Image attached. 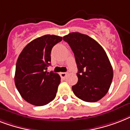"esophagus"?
<instances>
[{
    "instance_id": "esophagus-1",
    "label": "esophagus",
    "mask_w": 130,
    "mask_h": 130,
    "mask_svg": "<svg viewBox=\"0 0 130 130\" xmlns=\"http://www.w3.org/2000/svg\"><path fill=\"white\" fill-rule=\"evenodd\" d=\"M60 75H61V77L65 78V77L67 76V73H65V72H61V73H60Z\"/></svg>"
}]
</instances>
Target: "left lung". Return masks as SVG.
Here are the masks:
<instances>
[{
	"mask_svg": "<svg viewBox=\"0 0 130 130\" xmlns=\"http://www.w3.org/2000/svg\"><path fill=\"white\" fill-rule=\"evenodd\" d=\"M75 56L78 81L72 86L77 98L89 103L101 100L109 91L113 77L111 64L103 48L86 34L72 32L63 37Z\"/></svg>",
	"mask_w": 130,
	"mask_h": 130,
	"instance_id": "1",
	"label": "left lung"
}]
</instances>
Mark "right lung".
<instances>
[{
    "label": "right lung",
    "instance_id": "right-lung-1",
    "mask_svg": "<svg viewBox=\"0 0 130 130\" xmlns=\"http://www.w3.org/2000/svg\"><path fill=\"white\" fill-rule=\"evenodd\" d=\"M62 39L58 36L44 35L30 42L20 53L16 63L15 84L27 103L43 106L56 96L61 77L46 69L51 65V50Z\"/></svg>",
    "mask_w": 130,
    "mask_h": 130
}]
</instances>
